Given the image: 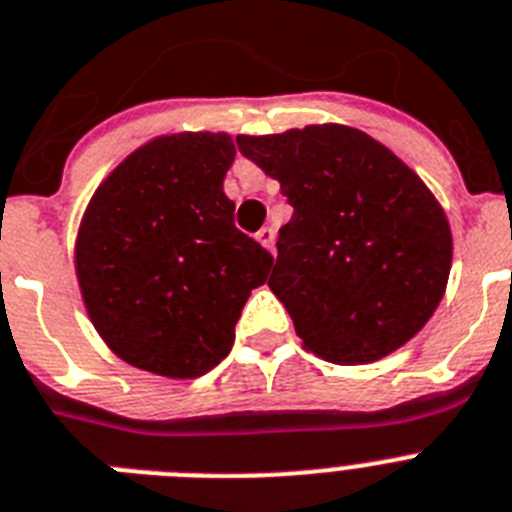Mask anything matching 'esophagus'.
<instances>
[{
  "mask_svg": "<svg viewBox=\"0 0 512 512\" xmlns=\"http://www.w3.org/2000/svg\"><path fill=\"white\" fill-rule=\"evenodd\" d=\"M256 240H259L264 248H272L274 246V227H261L259 233H256Z\"/></svg>",
  "mask_w": 512,
  "mask_h": 512,
  "instance_id": "1",
  "label": "esophagus"
}]
</instances>
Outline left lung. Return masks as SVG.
Segmentation results:
<instances>
[{"label":"left lung","mask_w":512,"mask_h":512,"mask_svg":"<svg viewBox=\"0 0 512 512\" xmlns=\"http://www.w3.org/2000/svg\"><path fill=\"white\" fill-rule=\"evenodd\" d=\"M292 204L269 287L303 347L334 365L391 355L443 300L453 238L422 178L342 124L238 137Z\"/></svg>","instance_id":"1"}]
</instances>
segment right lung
I'll list each match as a JSON object with an SVG mask.
<instances>
[{
    "instance_id": "right-lung-1",
    "label": "right lung",
    "mask_w": 512,
    "mask_h": 512,
    "mask_svg": "<svg viewBox=\"0 0 512 512\" xmlns=\"http://www.w3.org/2000/svg\"><path fill=\"white\" fill-rule=\"evenodd\" d=\"M235 144L186 131L131 152L87 204L74 266L90 321L124 362L199 378L222 362L272 253L233 222L222 191Z\"/></svg>"
}]
</instances>
